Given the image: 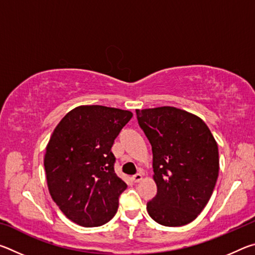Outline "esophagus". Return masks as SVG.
I'll use <instances>...</instances> for the list:
<instances>
[{"mask_svg": "<svg viewBox=\"0 0 255 255\" xmlns=\"http://www.w3.org/2000/svg\"><path fill=\"white\" fill-rule=\"evenodd\" d=\"M141 179H143V175H141L140 173H136L135 175L131 176V180L133 181V182H139Z\"/></svg>", "mask_w": 255, "mask_h": 255, "instance_id": "1", "label": "esophagus"}]
</instances>
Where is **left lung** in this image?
I'll return each mask as SVG.
<instances>
[{
	"instance_id": "obj_1",
	"label": "left lung",
	"mask_w": 255,
	"mask_h": 255,
	"mask_svg": "<svg viewBox=\"0 0 255 255\" xmlns=\"http://www.w3.org/2000/svg\"><path fill=\"white\" fill-rule=\"evenodd\" d=\"M153 152L157 192L148 215L164 226L191 223L209 201L218 178V146L197 116L174 107L136 110Z\"/></svg>"
}]
</instances>
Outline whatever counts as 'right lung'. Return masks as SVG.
Segmentation results:
<instances>
[{"label":"right lung","instance_id":"add662e5","mask_svg":"<svg viewBox=\"0 0 255 255\" xmlns=\"http://www.w3.org/2000/svg\"><path fill=\"white\" fill-rule=\"evenodd\" d=\"M128 110L81 106L55 128L46 148L49 193L72 222L101 226L117 213L127 184L115 173V139L131 119Z\"/></svg>","mask_w":255,"mask_h":255}]
</instances>
